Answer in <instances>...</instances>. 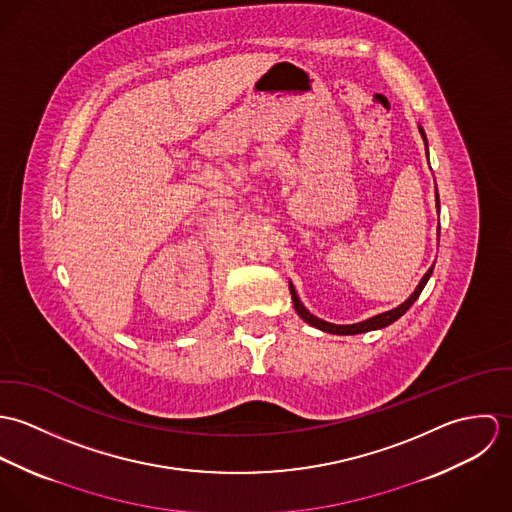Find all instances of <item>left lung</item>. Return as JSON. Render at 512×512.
Returning <instances> with one entry per match:
<instances>
[{"instance_id": "left-lung-1", "label": "left lung", "mask_w": 512, "mask_h": 512, "mask_svg": "<svg viewBox=\"0 0 512 512\" xmlns=\"http://www.w3.org/2000/svg\"><path fill=\"white\" fill-rule=\"evenodd\" d=\"M420 134H422V138H424V142H426V153H428V140H426V134H424L422 126H420ZM436 203H438L439 209L438 189H436ZM432 272H434V266L424 274V278L420 280V284L416 286L414 293H412L404 303H400L398 307H394V309H390V311H384V313H380V315H374V317H370V319H366V321H361V323H353V325H335V323H327V321H323V319L311 315V313L305 309V305L299 301V297H297V293L293 290L292 284H290V293H292L293 307H295L297 315H299L305 323H309L311 327H317V329H321V331H325V333H333V335H359V333H366V331H374V329L388 327L390 323H394L396 319H400V317L412 307V303L420 297V293L424 290V286L428 284Z\"/></svg>"}]
</instances>
